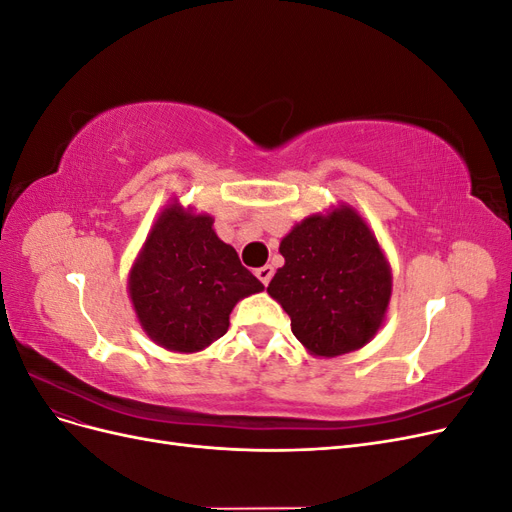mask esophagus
<instances>
[{
  "mask_svg": "<svg viewBox=\"0 0 512 512\" xmlns=\"http://www.w3.org/2000/svg\"><path fill=\"white\" fill-rule=\"evenodd\" d=\"M256 277L258 280L265 284V286H269V282H271V277H273V267L271 265H265V267H260V269H256Z\"/></svg>",
  "mask_w": 512,
  "mask_h": 512,
  "instance_id": "1",
  "label": "esophagus"
}]
</instances>
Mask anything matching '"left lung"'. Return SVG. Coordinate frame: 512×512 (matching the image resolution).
<instances>
[{
    "label": "left lung",
    "mask_w": 512,
    "mask_h": 512,
    "mask_svg": "<svg viewBox=\"0 0 512 512\" xmlns=\"http://www.w3.org/2000/svg\"><path fill=\"white\" fill-rule=\"evenodd\" d=\"M284 267L267 288L294 337L316 356L374 339L391 301V267L365 220L348 205L309 215L280 243Z\"/></svg>",
    "instance_id": "8db88e82"
}]
</instances>
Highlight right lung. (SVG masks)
<instances>
[{
    "instance_id": "1",
    "label": "right lung",
    "mask_w": 512,
    "mask_h": 512,
    "mask_svg": "<svg viewBox=\"0 0 512 512\" xmlns=\"http://www.w3.org/2000/svg\"><path fill=\"white\" fill-rule=\"evenodd\" d=\"M262 286L213 230L207 213L177 200L153 224L128 290L143 331L173 352H198L228 331V316Z\"/></svg>"
}]
</instances>
